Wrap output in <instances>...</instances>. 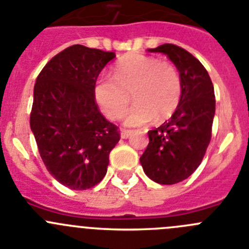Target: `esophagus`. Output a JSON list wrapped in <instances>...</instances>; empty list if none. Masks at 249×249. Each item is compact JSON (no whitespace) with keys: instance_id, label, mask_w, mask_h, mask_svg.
Wrapping results in <instances>:
<instances>
[{"instance_id":"1","label":"esophagus","mask_w":249,"mask_h":249,"mask_svg":"<svg viewBox=\"0 0 249 249\" xmlns=\"http://www.w3.org/2000/svg\"><path fill=\"white\" fill-rule=\"evenodd\" d=\"M130 135H131V130H122V139H127Z\"/></svg>"}]
</instances>
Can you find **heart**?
<instances>
[{
	"instance_id": "1",
	"label": "heart",
	"mask_w": 249,
	"mask_h": 249,
	"mask_svg": "<svg viewBox=\"0 0 249 249\" xmlns=\"http://www.w3.org/2000/svg\"><path fill=\"white\" fill-rule=\"evenodd\" d=\"M136 102L125 118L126 126H140L157 118L167 119L177 109L182 94L179 71L172 62L131 54L114 67L113 78L102 76L93 96L108 119H120L130 102Z\"/></svg>"
}]
</instances>
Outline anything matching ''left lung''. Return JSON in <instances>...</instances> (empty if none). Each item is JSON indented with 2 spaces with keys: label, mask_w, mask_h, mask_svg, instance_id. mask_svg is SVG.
I'll use <instances>...</instances> for the list:
<instances>
[{
  "label": "left lung",
  "mask_w": 249,
  "mask_h": 249,
  "mask_svg": "<svg viewBox=\"0 0 249 249\" xmlns=\"http://www.w3.org/2000/svg\"><path fill=\"white\" fill-rule=\"evenodd\" d=\"M150 53H162L176 65L182 94L168 122L148 131V145L140 157L143 172L159 184H176L190 177L205 156L215 115V93L208 71L189 51L163 44Z\"/></svg>",
  "instance_id": "left-lung-1"
}]
</instances>
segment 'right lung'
<instances>
[{
	"mask_svg": "<svg viewBox=\"0 0 249 249\" xmlns=\"http://www.w3.org/2000/svg\"><path fill=\"white\" fill-rule=\"evenodd\" d=\"M114 57L77 44L55 55L36 77L30 129L49 173L70 189L98 184L120 140L93 96L97 77Z\"/></svg>",
	"mask_w": 249,
	"mask_h": 249,
	"instance_id": "1",
	"label": "right lung"
}]
</instances>
